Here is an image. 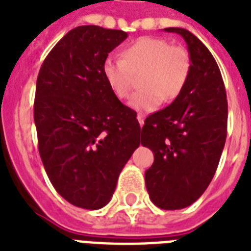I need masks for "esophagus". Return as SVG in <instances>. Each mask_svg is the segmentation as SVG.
<instances>
[{
  "label": "esophagus",
  "mask_w": 251,
  "mask_h": 251,
  "mask_svg": "<svg viewBox=\"0 0 251 251\" xmlns=\"http://www.w3.org/2000/svg\"><path fill=\"white\" fill-rule=\"evenodd\" d=\"M137 118H138V122H139V125H141V126L145 125V118H146L145 114H143V113H138Z\"/></svg>",
  "instance_id": "34e87169"
}]
</instances>
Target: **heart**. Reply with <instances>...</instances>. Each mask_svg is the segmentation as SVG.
<instances>
[{"mask_svg":"<svg viewBox=\"0 0 251 251\" xmlns=\"http://www.w3.org/2000/svg\"><path fill=\"white\" fill-rule=\"evenodd\" d=\"M102 76L118 99H127L133 86V74H141V90L130 100L131 108L151 112L161 102L175 100L186 84L191 58L186 48L171 45L156 36H142L122 50V58L106 57Z\"/></svg>","mask_w":251,"mask_h":251,"instance_id":"obj_1","label":"heart"}]
</instances>
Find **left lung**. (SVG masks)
I'll use <instances>...</instances> for the list:
<instances>
[{
    "mask_svg": "<svg viewBox=\"0 0 251 251\" xmlns=\"http://www.w3.org/2000/svg\"><path fill=\"white\" fill-rule=\"evenodd\" d=\"M164 29L186 41L190 75L171 105L146 118L141 142L155 156L145 175L150 198L159 208L181 210L204 193L218 169L228 102L220 69L206 45L185 28Z\"/></svg>",
    "mask_w": 251,
    "mask_h": 251,
    "instance_id": "left-lung-1",
    "label": "left lung"
}]
</instances>
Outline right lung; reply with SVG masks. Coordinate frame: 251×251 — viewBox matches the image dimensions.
<instances>
[{
	"instance_id": "right-lung-1",
	"label": "right lung",
	"mask_w": 251,
	"mask_h": 251,
	"mask_svg": "<svg viewBox=\"0 0 251 251\" xmlns=\"http://www.w3.org/2000/svg\"><path fill=\"white\" fill-rule=\"evenodd\" d=\"M127 37L121 29L79 25L41 65L33 118L39 152L57 193L74 206L99 210L141 145L137 113L102 76L108 53Z\"/></svg>"
}]
</instances>
